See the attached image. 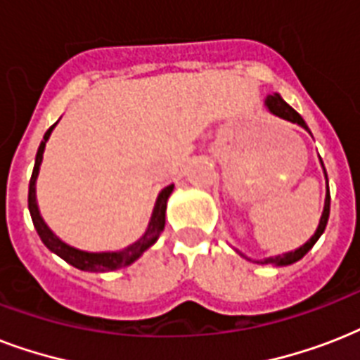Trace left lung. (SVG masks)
<instances>
[{
    "label": "left lung",
    "instance_id": "1",
    "mask_svg": "<svg viewBox=\"0 0 360 360\" xmlns=\"http://www.w3.org/2000/svg\"><path fill=\"white\" fill-rule=\"evenodd\" d=\"M265 104H267V108L271 110L274 115H278V117H282V120L291 121V123L301 124L302 129L308 130L304 120H302L301 115L297 114L295 110L291 108L290 104L285 103L284 98L280 97V95H271V97L265 101ZM308 132H310V130H308ZM325 177H327V172H325ZM329 213H330V194H329V183H327V198H325L323 214H321V220H319L318 230H316V233L312 236V239L308 240L307 245H302L301 248H297L295 252H288V254H282V256L267 257V259H263L262 263H274V265H290V263L299 262V259H301V257L304 256V254H307V252L310 250L314 245H316V240H318L319 237H321V233L325 231V226H327V220H329Z\"/></svg>",
    "mask_w": 360,
    "mask_h": 360
}]
</instances>
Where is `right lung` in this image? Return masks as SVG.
Instances as JSON below:
<instances>
[{
    "label": "right lung",
    "mask_w": 360,
    "mask_h": 360,
    "mask_svg": "<svg viewBox=\"0 0 360 360\" xmlns=\"http://www.w3.org/2000/svg\"><path fill=\"white\" fill-rule=\"evenodd\" d=\"M56 124H52L50 129L46 130L44 134V140L41 141L39 146V151H37L35 157V168H33V174H31L30 179V194H27V205H30V213L31 220H33V226H35L37 233L41 237V240L44 245L53 252L58 254L59 257H63L65 262L70 263L72 267L80 269V271H91V273H108V271H115V269H123L127 265L138 259V257L143 254V252L149 248V246L158 239L160 231L164 230V220H166V202H168L169 194L174 191V185L166 186L160 196L157 200V205H155V211H153V219L151 224L147 228L146 236L141 237L138 243L130 245L129 248L120 252H101V254H93V252H84L78 250V248H72V246L65 245L63 240H59L58 237L53 236L50 228L44 224V220L39 214V207H37V200H35V179L37 174H39V166H41L42 160V153H44V146H46L48 138H50V132Z\"/></svg>",
    "instance_id": "right-lung-1"
}]
</instances>
